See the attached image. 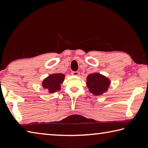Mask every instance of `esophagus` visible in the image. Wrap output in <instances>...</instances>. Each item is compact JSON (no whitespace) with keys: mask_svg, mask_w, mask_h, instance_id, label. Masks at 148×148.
<instances>
[{"mask_svg":"<svg viewBox=\"0 0 148 148\" xmlns=\"http://www.w3.org/2000/svg\"><path fill=\"white\" fill-rule=\"evenodd\" d=\"M71 75H74V76H78V75H79V71H72L71 72Z\"/></svg>","mask_w":148,"mask_h":148,"instance_id":"obj_1","label":"esophagus"}]
</instances>
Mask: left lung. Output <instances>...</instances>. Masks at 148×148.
<instances>
[{
  "label": "left lung",
  "mask_w": 148,
  "mask_h": 148,
  "mask_svg": "<svg viewBox=\"0 0 148 148\" xmlns=\"http://www.w3.org/2000/svg\"><path fill=\"white\" fill-rule=\"evenodd\" d=\"M110 82L107 77L99 73H92L87 77L86 84L90 92L99 95L107 92Z\"/></svg>",
  "instance_id": "obj_1"
}]
</instances>
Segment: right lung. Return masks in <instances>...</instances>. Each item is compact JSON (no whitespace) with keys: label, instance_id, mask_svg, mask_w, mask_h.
<instances>
[{"label":"right lung","instance_id":"obj_1","mask_svg":"<svg viewBox=\"0 0 148 148\" xmlns=\"http://www.w3.org/2000/svg\"><path fill=\"white\" fill-rule=\"evenodd\" d=\"M64 80V75L56 73L49 75L42 82L43 88H47L49 93L52 94L60 90V84Z\"/></svg>","mask_w":148,"mask_h":148}]
</instances>
